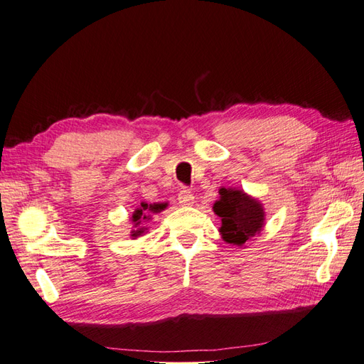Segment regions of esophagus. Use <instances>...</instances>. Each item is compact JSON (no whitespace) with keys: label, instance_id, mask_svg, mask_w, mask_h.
<instances>
[{"label":"esophagus","instance_id":"esophagus-1","mask_svg":"<svg viewBox=\"0 0 364 364\" xmlns=\"http://www.w3.org/2000/svg\"><path fill=\"white\" fill-rule=\"evenodd\" d=\"M178 200L181 205H193L194 203V194L190 190H181L178 194Z\"/></svg>","mask_w":364,"mask_h":364}]
</instances>
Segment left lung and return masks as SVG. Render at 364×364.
I'll list each match as a JSON object with an SVG mask.
<instances>
[{
    "instance_id": "8db88e82",
    "label": "left lung",
    "mask_w": 364,
    "mask_h": 364,
    "mask_svg": "<svg viewBox=\"0 0 364 364\" xmlns=\"http://www.w3.org/2000/svg\"><path fill=\"white\" fill-rule=\"evenodd\" d=\"M220 199L214 203V213L222 218L220 234L229 245L243 246L246 241L258 235L264 226L262 205L235 188H220Z\"/></svg>"
}]
</instances>
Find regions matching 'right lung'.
Instances as JSON below:
<instances>
[{"instance_id":"right-lung-1","label":"right lung","mask_w":364,"mask_h":364,"mask_svg":"<svg viewBox=\"0 0 364 364\" xmlns=\"http://www.w3.org/2000/svg\"><path fill=\"white\" fill-rule=\"evenodd\" d=\"M167 208V203H153L149 205L146 202H142L135 211L132 214V223L136 226L141 225V222H144V220L150 218V214H156L164 211V209ZM142 232H144V228H138L136 230H132V237H139Z\"/></svg>"}]
</instances>
